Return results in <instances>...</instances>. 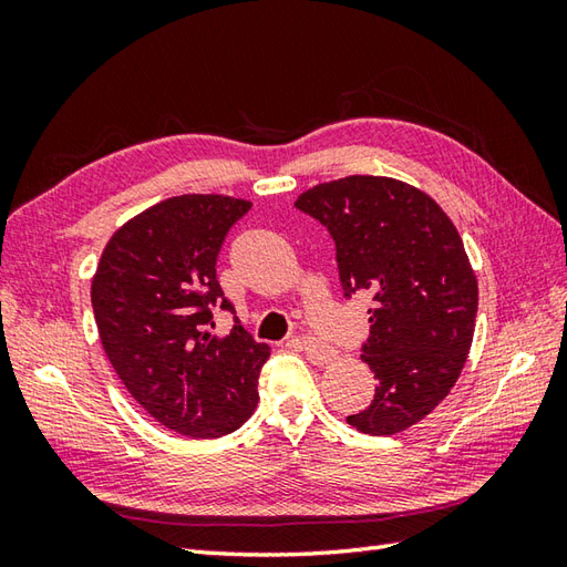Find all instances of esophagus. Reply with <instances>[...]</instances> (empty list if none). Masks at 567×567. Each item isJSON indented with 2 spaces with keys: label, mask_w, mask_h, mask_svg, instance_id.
Here are the masks:
<instances>
[{
  "label": "esophagus",
  "mask_w": 567,
  "mask_h": 567,
  "mask_svg": "<svg viewBox=\"0 0 567 567\" xmlns=\"http://www.w3.org/2000/svg\"><path fill=\"white\" fill-rule=\"evenodd\" d=\"M299 346H302V351L307 353V358H309L315 365H329L331 360L336 358V353L331 351V348L317 343L315 339H299Z\"/></svg>",
  "instance_id": "esophagus-1"
}]
</instances>
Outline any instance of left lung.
<instances>
[{"label": "left lung", "mask_w": 567, "mask_h": 567, "mask_svg": "<svg viewBox=\"0 0 567 567\" xmlns=\"http://www.w3.org/2000/svg\"><path fill=\"white\" fill-rule=\"evenodd\" d=\"M295 207L329 228L343 292L375 302L360 355L375 396L346 421L370 436L419 424L461 378L475 333L477 277L461 234L426 192L394 177L331 179Z\"/></svg>", "instance_id": "left-lung-1"}]
</instances>
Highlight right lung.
<instances>
[{
  "label": "right lung",
  "mask_w": 567,
  "mask_h": 567,
  "mask_svg": "<svg viewBox=\"0 0 567 567\" xmlns=\"http://www.w3.org/2000/svg\"><path fill=\"white\" fill-rule=\"evenodd\" d=\"M248 199L179 195L153 204L106 240L92 277L100 341L128 394L165 429L219 439L256 412L270 346L240 327L212 333V309L234 311L216 256Z\"/></svg>",
  "instance_id": "obj_1"
}]
</instances>
